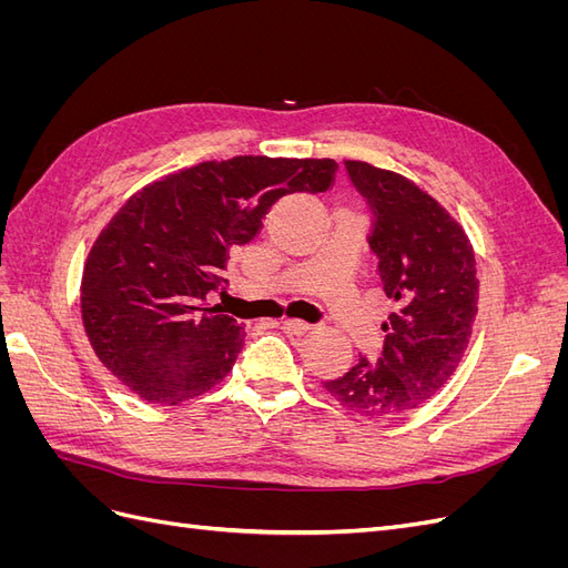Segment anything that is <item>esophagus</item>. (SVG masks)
I'll list each match as a JSON object with an SVG mask.
<instances>
[{
	"label": "esophagus",
	"instance_id": "obj_1",
	"mask_svg": "<svg viewBox=\"0 0 568 568\" xmlns=\"http://www.w3.org/2000/svg\"><path fill=\"white\" fill-rule=\"evenodd\" d=\"M284 329H286L288 334L301 336V334H305V332H311V324L303 322V320H284Z\"/></svg>",
	"mask_w": 568,
	"mask_h": 568
}]
</instances>
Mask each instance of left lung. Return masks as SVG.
<instances>
[{"label": "left lung", "mask_w": 568, "mask_h": 568, "mask_svg": "<svg viewBox=\"0 0 568 568\" xmlns=\"http://www.w3.org/2000/svg\"><path fill=\"white\" fill-rule=\"evenodd\" d=\"M346 170L374 215L367 242L395 311L379 359L359 357L324 388L359 417L388 419L434 398L459 367L478 311L476 257L459 222L415 182L365 161Z\"/></svg>", "instance_id": "obj_1"}]
</instances>
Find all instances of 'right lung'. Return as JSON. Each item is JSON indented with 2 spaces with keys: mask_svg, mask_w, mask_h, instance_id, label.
<instances>
[{
  "mask_svg": "<svg viewBox=\"0 0 568 568\" xmlns=\"http://www.w3.org/2000/svg\"><path fill=\"white\" fill-rule=\"evenodd\" d=\"M336 170L332 159L234 156L132 194L97 236L80 284L84 332L104 367L159 405L225 379L246 334L205 298L225 294L230 253L253 242L274 203L326 192Z\"/></svg>",
  "mask_w": 568,
  "mask_h": 568,
  "instance_id": "right-lung-1",
  "label": "right lung"
}]
</instances>
